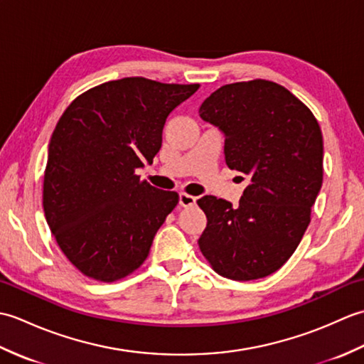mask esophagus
Masks as SVG:
<instances>
[{
    "label": "esophagus",
    "instance_id": "34e87169",
    "mask_svg": "<svg viewBox=\"0 0 364 364\" xmlns=\"http://www.w3.org/2000/svg\"><path fill=\"white\" fill-rule=\"evenodd\" d=\"M178 200H180V206H192V205H196V197L194 196H189V194H186V192H181L180 194V197H178Z\"/></svg>",
    "mask_w": 364,
    "mask_h": 364
}]
</instances>
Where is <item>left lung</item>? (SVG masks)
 <instances>
[{
  "label": "left lung",
  "mask_w": 364,
  "mask_h": 364,
  "mask_svg": "<svg viewBox=\"0 0 364 364\" xmlns=\"http://www.w3.org/2000/svg\"><path fill=\"white\" fill-rule=\"evenodd\" d=\"M225 134V161L249 178L239 206L214 196L198 247L214 272L236 282L277 272L311 222L323 176L322 131L313 112L280 84H225L200 106Z\"/></svg>",
  "instance_id": "8db88e82"
}]
</instances>
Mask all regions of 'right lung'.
<instances>
[{
	"mask_svg": "<svg viewBox=\"0 0 364 364\" xmlns=\"http://www.w3.org/2000/svg\"><path fill=\"white\" fill-rule=\"evenodd\" d=\"M200 84L133 76L76 97L53 131L43 173V211L67 259L112 283L144 264L153 237L178 205L136 175L161 149L167 115Z\"/></svg>",
	"mask_w": 364,
	"mask_h": 364,
	"instance_id": "obj_1",
	"label": "right lung"
}]
</instances>
